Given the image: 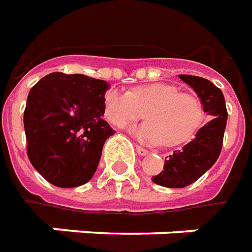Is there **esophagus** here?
Wrapping results in <instances>:
<instances>
[{"label":"esophagus","instance_id":"1","mask_svg":"<svg viewBox=\"0 0 252 252\" xmlns=\"http://www.w3.org/2000/svg\"><path fill=\"white\" fill-rule=\"evenodd\" d=\"M135 151H137V153H138L140 156H146V155L149 153V152L146 151L145 148H142V146L140 145H135Z\"/></svg>","mask_w":252,"mask_h":252}]
</instances>
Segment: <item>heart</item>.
Listing matches in <instances>:
<instances>
[{
  "instance_id": "heart-1",
  "label": "heart",
  "mask_w": 252,
  "mask_h": 252,
  "mask_svg": "<svg viewBox=\"0 0 252 252\" xmlns=\"http://www.w3.org/2000/svg\"><path fill=\"white\" fill-rule=\"evenodd\" d=\"M145 112L148 121L130 130L135 138L152 145L185 144L195 135L203 122V106L195 94L180 92L176 85L155 83L135 88L131 94L110 89L104 94L108 122L125 127Z\"/></svg>"
}]
</instances>
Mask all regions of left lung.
<instances>
[{"label": "left lung", "instance_id": "left-lung-1", "mask_svg": "<svg viewBox=\"0 0 252 252\" xmlns=\"http://www.w3.org/2000/svg\"><path fill=\"white\" fill-rule=\"evenodd\" d=\"M179 78L197 92L210 121L198 130L195 138L165 158L160 174L152 176L153 183L171 189L189 186L212 168L220 156L228 119L225 99L220 88L197 76L179 74Z\"/></svg>", "mask_w": 252, "mask_h": 252}]
</instances>
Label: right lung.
I'll return each mask as SVG.
<instances>
[{
  "label": "right lung",
  "instance_id": "obj_1",
  "mask_svg": "<svg viewBox=\"0 0 252 252\" xmlns=\"http://www.w3.org/2000/svg\"><path fill=\"white\" fill-rule=\"evenodd\" d=\"M110 85L84 74L50 73L28 94L24 111L27 155L44 179L70 189L96 172L115 130L103 119Z\"/></svg>",
  "mask_w": 252,
  "mask_h": 252
}]
</instances>
